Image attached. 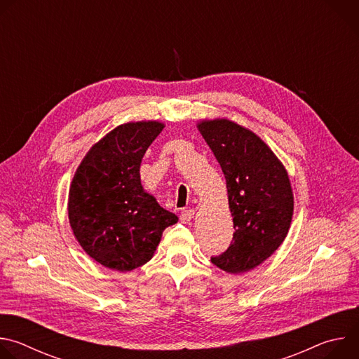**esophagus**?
<instances>
[{
  "instance_id": "esophagus-1",
  "label": "esophagus",
  "mask_w": 359,
  "mask_h": 359,
  "mask_svg": "<svg viewBox=\"0 0 359 359\" xmlns=\"http://www.w3.org/2000/svg\"><path fill=\"white\" fill-rule=\"evenodd\" d=\"M193 217H194V210H193V209L183 210V212L180 213V220H182V223H189Z\"/></svg>"
}]
</instances>
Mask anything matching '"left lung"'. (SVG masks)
I'll return each instance as SVG.
<instances>
[{
    "label": "left lung",
    "mask_w": 359,
    "mask_h": 359,
    "mask_svg": "<svg viewBox=\"0 0 359 359\" xmlns=\"http://www.w3.org/2000/svg\"><path fill=\"white\" fill-rule=\"evenodd\" d=\"M226 177L234 233L229 248L212 257L227 273L262 264L284 241L294 210L288 175L270 147L227 119L198 125Z\"/></svg>",
    "instance_id": "8db88e82"
}]
</instances>
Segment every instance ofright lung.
I'll return each instance as SVG.
<instances>
[{"label": "right lung", "instance_id": "right-lung-1", "mask_svg": "<svg viewBox=\"0 0 359 359\" xmlns=\"http://www.w3.org/2000/svg\"><path fill=\"white\" fill-rule=\"evenodd\" d=\"M163 125H121L100 139L79 165L68 201L69 223L90 257L116 271L146 264L176 215L140 184V163Z\"/></svg>", "mask_w": 359, "mask_h": 359}]
</instances>
